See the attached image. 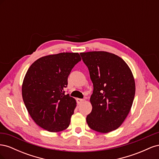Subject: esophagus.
Wrapping results in <instances>:
<instances>
[{
  "mask_svg": "<svg viewBox=\"0 0 159 159\" xmlns=\"http://www.w3.org/2000/svg\"><path fill=\"white\" fill-rule=\"evenodd\" d=\"M84 101V99H80V98H78V99H77V103H78V104H80V103H82Z\"/></svg>",
  "mask_w": 159,
  "mask_h": 159,
  "instance_id": "esophagus-1",
  "label": "esophagus"
}]
</instances>
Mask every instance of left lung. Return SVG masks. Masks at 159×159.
I'll return each instance as SVG.
<instances>
[{"label": "left lung", "instance_id": "left-lung-1", "mask_svg": "<svg viewBox=\"0 0 159 159\" xmlns=\"http://www.w3.org/2000/svg\"><path fill=\"white\" fill-rule=\"evenodd\" d=\"M93 85L88 115V126L106 133L121 125L131 110L135 93L132 72L122 58L107 52L80 53Z\"/></svg>", "mask_w": 159, "mask_h": 159}]
</instances>
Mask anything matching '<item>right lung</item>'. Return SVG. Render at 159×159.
<instances>
[{
  "label": "right lung",
  "mask_w": 159,
  "mask_h": 159,
  "mask_svg": "<svg viewBox=\"0 0 159 159\" xmlns=\"http://www.w3.org/2000/svg\"><path fill=\"white\" fill-rule=\"evenodd\" d=\"M81 60L78 53L46 56L26 72L22 87L24 103L34 122L48 131H61L70 125L76 102L64 89L71 70Z\"/></svg>",
  "instance_id": "right-lung-1"
}]
</instances>
